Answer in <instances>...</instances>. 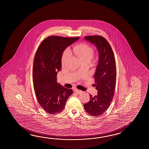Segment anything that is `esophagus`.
I'll return each instance as SVG.
<instances>
[{"label":"esophagus","mask_w":149,"mask_h":149,"mask_svg":"<svg viewBox=\"0 0 149 149\" xmlns=\"http://www.w3.org/2000/svg\"><path fill=\"white\" fill-rule=\"evenodd\" d=\"M74 92H76L77 94H81L82 93V92L81 91H80V90H79V89H78L75 88L74 89Z\"/></svg>","instance_id":"obj_1"}]
</instances>
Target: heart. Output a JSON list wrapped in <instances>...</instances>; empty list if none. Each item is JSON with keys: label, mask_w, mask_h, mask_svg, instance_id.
I'll return each instance as SVG.
<instances>
[{"label": "heart", "mask_w": 149, "mask_h": 149, "mask_svg": "<svg viewBox=\"0 0 149 149\" xmlns=\"http://www.w3.org/2000/svg\"><path fill=\"white\" fill-rule=\"evenodd\" d=\"M73 51L74 54L82 60V62L87 61L90 62L94 55V48L86 44H80L76 45L73 47ZM71 52L68 49L64 52L61 58L62 64L67 61L68 58L71 56Z\"/></svg>", "instance_id": "obj_1"}]
</instances>
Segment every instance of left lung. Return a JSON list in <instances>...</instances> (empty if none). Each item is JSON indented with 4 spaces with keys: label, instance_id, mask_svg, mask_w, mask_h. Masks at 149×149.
I'll return each mask as SVG.
<instances>
[{
    "label": "left lung",
    "instance_id": "8db88e82",
    "mask_svg": "<svg viewBox=\"0 0 149 149\" xmlns=\"http://www.w3.org/2000/svg\"><path fill=\"white\" fill-rule=\"evenodd\" d=\"M97 47L99 61L94 78L97 95H90V100L84 104L86 111L92 116L98 117L108 110L114 95L117 70L114 54L110 45L105 38L100 36L85 37Z\"/></svg>",
    "mask_w": 149,
    "mask_h": 149
}]
</instances>
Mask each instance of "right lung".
I'll return each mask as SVG.
<instances>
[{
	"label": "right lung",
	"mask_w": 149,
	"mask_h": 149,
	"mask_svg": "<svg viewBox=\"0 0 149 149\" xmlns=\"http://www.w3.org/2000/svg\"><path fill=\"white\" fill-rule=\"evenodd\" d=\"M52 36L39 45L33 65V81L39 104L50 114L58 113L65 108L73 91L57 82V71L61 69V57L65 49L79 39Z\"/></svg>",
	"instance_id": "obj_1"
}]
</instances>
